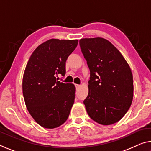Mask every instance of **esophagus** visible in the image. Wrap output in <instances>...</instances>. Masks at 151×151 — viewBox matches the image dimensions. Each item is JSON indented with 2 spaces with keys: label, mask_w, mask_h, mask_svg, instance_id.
<instances>
[{
  "label": "esophagus",
  "mask_w": 151,
  "mask_h": 151,
  "mask_svg": "<svg viewBox=\"0 0 151 151\" xmlns=\"http://www.w3.org/2000/svg\"><path fill=\"white\" fill-rule=\"evenodd\" d=\"M80 86H81V85H78V84H75V87H76V88H78V87H80Z\"/></svg>",
  "instance_id": "esophagus-1"
}]
</instances>
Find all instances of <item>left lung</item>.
<instances>
[{
    "label": "left lung",
    "instance_id": "obj_1",
    "mask_svg": "<svg viewBox=\"0 0 151 151\" xmlns=\"http://www.w3.org/2000/svg\"><path fill=\"white\" fill-rule=\"evenodd\" d=\"M90 70L88 93L84 103L93 120L111 125L123 118L133 99V76L122 54L101 37L79 41Z\"/></svg>",
    "mask_w": 151,
    "mask_h": 151
}]
</instances>
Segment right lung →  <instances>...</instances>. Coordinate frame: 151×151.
<instances>
[{"label":"right lung","instance_id":"add662e5","mask_svg":"<svg viewBox=\"0 0 151 151\" xmlns=\"http://www.w3.org/2000/svg\"><path fill=\"white\" fill-rule=\"evenodd\" d=\"M78 40L51 39L33 52L23 77V94L28 111L45 128H54L68 119L75 101V85L58 81L66 74V61Z\"/></svg>","mask_w":151,"mask_h":151}]
</instances>
